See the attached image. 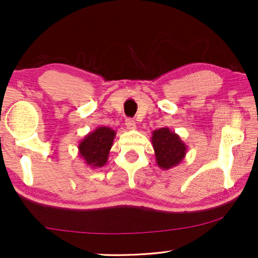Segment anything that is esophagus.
I'll use <instances>...</instances> for the list:
<instances>
[{
	"instance_id": "obj_1",
	"label": "esophagus",
	"mask_w": 258,
	"mask_h": 258,
	"mask_svg": "<svg viewBox=\"0 0 258 258\" xmlns=\"http://www.w3.org/2000/svg\"><path fill=\"white\" fill-rule=\"evenodd\" d=\"M125 125H126V128H128L129 130H134V129L136 128L135 121L132 120V118H126V120H125Z\"/></svg>"
}]
</instances>
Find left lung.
Masks as SVG:
<instances>
[{
    "mask_svg": "<svg viewBox=\"0 0 258 258\" xmlns=\"http://www.w3.org/2000/svg\"><path fill=\"white\" fill-rule=\"evenodd\" d=\"M151 142L156 163L162 170H170L179 165L187 152V145L181 141L180 136L167 126L154 130Z\"/></svg>",
    "mask_w": 258,
    "mask_h": 258,
    "instance_id": "1",
    "label": "left lung"
}]
</instances>
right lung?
<instances>
[{"mask_svg": "<svg viewBox=\"0 0 258 258\" xmlns=\"http://www.w3.org/2000/svg\"><path fill=\"white\" fill-rule=\"evenodd\" d=\"M115 136L116 132L109 126H98L94 132L87 134L78 145L79 156L86 165L92 169L106 165Z\"/></svg>", "mask_w": 258, "mask_h": 258, "instance_id": "right-lung-1", "label": "right lung"}]
</instances>
